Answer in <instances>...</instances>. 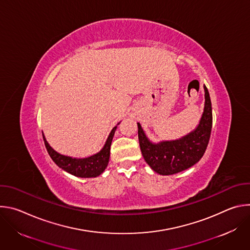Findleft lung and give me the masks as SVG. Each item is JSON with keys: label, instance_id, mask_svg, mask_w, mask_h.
<instances>
[{"label": "left lung", "instance_id": "obj_1", "mask_svg": "<svg viewBox=\"0 0 250 250\" xmlns=\"http://www.w3.org/2000/svg\"><path fill=\"white\" fill-rule=\"evenodd\" d=\"M204 112L197 127L188 134L175 139L152 142L137 123L140 150L150 168L160 175H173L184 171L203 157L211 131L212 112L208 91L204 85Z\"/></svg>", "mask_w": 250, "mask_h": 250}]
</instances>
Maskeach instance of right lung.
<instances>
[{
	"label": "right lung",
	"instance_id": "obj_1",
	"mask_svg": "<svg viewBox=\"0 0 250 250\" xmlns=\"http://www.w3.org/2000/svg\"><path fill=\"white\" fill-rule=\"evenodd\" d=\"M119 125L120 123L111 130L103 148L98 153L85 158H76L60 154L49 146L43 133L42 135L47 152L58 167L76 177L93 178L101 175L109 164L112 140Z\"/></svg>",
	"mask_w": 250,
	"mask_h": 250
}]
</instances>
